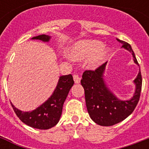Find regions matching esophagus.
I'll return each instance as SVG.
<instances>
[{
    "instance_id": "1",
    "label": "esophagus",
    "mask_w": 149,
    "mask_h": 149,
    "mask_svg": "<svg viewBox=\"0 0 149 149\" xmlns=\"http://www.w3.org/2000/svg\"><path fill=\"white\" fill-rule=\"evenodd\" d=\"M73 79H74L75 84H79L80 82V77H79V75L74 74L73 75Z\"/></svg>"
}]
</instances>
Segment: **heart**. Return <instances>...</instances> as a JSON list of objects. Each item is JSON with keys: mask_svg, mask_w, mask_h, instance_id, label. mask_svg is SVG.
<instances>
[{"mask_svg": "<svg viewBox=\"0 0 149 149\" xmlns=\"http://www.w3.org/2000/svg\"><path fill=\"white\" fill-rule=\"evenodd\" d=\"M108 53V49L102 47V43L97 40L81 41L71 49V56L75 59H83L91 56L90 64L93 67L100 65Z\"/></svg>", "mask_w": 149, "mask_h": 149, "instance_id": "heart-1", "label": "heart"}]
</instances>
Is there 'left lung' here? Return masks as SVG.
I'll list each match as a JSON object with an SVG mask.
<instances>
[{
  "mask_svg": "<svg viewBox=\"0 0 149 149\" xmlns=\"http://www.w3.org/2000/svg\"><path fill=\"white\" fill-rule=\"evenodd\" d=\"M118 40L122 43L124 49L132 52L134 63L139 65L131 45ZM106 64L107 62L95 70H85L81 84L84 88L86 108L91 119L101 126H112L125 120L134 111L140 99L142 78L140 71L134 80L136 90L133 97L129 100H120L109 91L103 79Z\"/></svg>",
  "mask_w": 149,
  "mask_h": 149,
  "instance_id": "8db88e82",
  "label": "left lung"
}]
</instances>
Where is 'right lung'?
I'll return each instance as SVG.
<instances>
[{"instance_id": "add662e5", "label": "right lung", "mask_w": 149, "mask_h": 149, "mask_svg": "<svg viewBox=\"0 0 149 149\" xmlns=\"http://www.w3.org/2000/svg\"><path fill=\"white\" fill-rule=\"evenodd\" d=\"M32 39L49 42L50 36L45 35L36 36ZM74 84L71 74L59 77L53 94L38 108L30 112H23L12 106L16 115L25 125L41 130L49 129L58 122L63 111V106L70 89Z\"/></svg>"}]
</instances>
